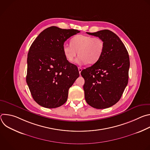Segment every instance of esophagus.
<instances>
[{
  "mask_svg": "<svg viewBox=\"0 0 150 150\" xmlns=\"http://www.w3.org/2000/svg\"><path fill=\"white\" fill-rule=\"evenodd\" d=\"M82 70V69L81 68H80V67H78V71H79V74H81V72Z\"/></svg>",
  "mask_w": 150,
  "mask_h": 150,
  "instance_id": "esophagus-1",
  "label": "esophagus"
}]
</instances>
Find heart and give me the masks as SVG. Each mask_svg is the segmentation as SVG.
<instances>
[{
    "mask_svg": "<svg viewBox=\"0 0 150 150\" xmlns=\"http://www.w3.org/2000/svg\"><path fill=\"white\" fill-rule=\"evenodd\" d=\"M104 41L99 37L87 35H76L71 40V45L64 44L63 52L69 62H72L78 54L76 63L82 65L88 63H96L101 57L104 51Z\"/></svg>",
    "mask_w": 150,
    "mask_h": 150,
    "instance_id": "b5f03b06",
    "label": "heart"
}]
</instances>
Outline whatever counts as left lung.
Returning a JSON list of instances; mask_svg holds the SVG:
<instances>
[{"label": "left lung", "instance_id": "8db88e82", "mask_svg": "<svg viewBox=\"0 0 150 150\" xmlns=\"http://www.w3.org/2000/svg\"><path fill=\"white\" fill-rule=\"evenodd\" d=\"M100 38L104 51L97 62L83 69L85 98L98 109L110 108L119 101L126 87L130 66L128 52L119 37L109 30L87 33Z\"/></svg>", "mask_w": 150, "mask_h": 150}]
</instances>
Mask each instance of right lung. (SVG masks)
Listing matches in <instances>:
<instances>
[{
  "mask_svg": "<svg viewBox=\"0 0 150 150\" xmlns=\"http://www.w3.org/2000/svg\"><path fill=\"white\" fill-rule=\"evenodd\" d=\"M80 31L52 26L42 31L31 45L27 57V83L34 101L53 109L67 101L68 91L79 74L63 52V45Z\"/></svg>",
  "mask_w": 150,
  "mask_h": 150,
  "instance_id": "add662e5",
  "label": "right lung"
}]
</instances>
